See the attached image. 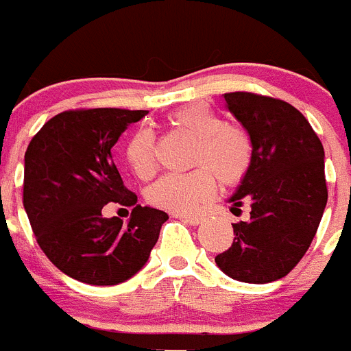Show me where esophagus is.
<instances>
[{
    "label": "esophagus",
    "mask_w": 351,
    "mask_h": 351,
    "mask_svg": "<svg viewBox=\"0 0 351 351\" xmlns=\"http://www.w3.org/2000/svg\"><path fill=\"white\" fill-rule=\"evenodd\" d=\"M179 218L184 219L186 223H190L193 226H198L204 223V216H200V214H184V216H179Z\"/></svg>",
    "instance_id": "esophagus-1"
}]
</instances>
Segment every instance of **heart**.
<instances>
[{
  "label": "heart",
  "mask_w": 351,
  "mask_h": 351,
  "mask_svg": "<svg viewBox=\"0 0 351 351\" xmlns=\"http://www.w3.org/2000/svg\"><path fill=\"white\" fill-rule=\"evenodd\" d=\"M169 125L195 141L188 173H169L147 190V200L172 214H190L210 200L216 179L225 188L241 184L253 163V142L241 126L226 125L206 105H188L169 116ZM126 161L141 179L156 172V138L149 130H138L126 145Z\"/></svg>",
  "instance_id": "obj_1"
}]
</instances>
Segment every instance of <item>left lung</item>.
<instances>
[{"instance_id": "1", "label": "left lung", "mask_w": 351, "mask_h": 351, "mask_svg": "<svg viewBox=\"0 0 351 351\" xmlns=\"http://www.w3.org/2000/svg\"><path fill=\"white\" fill-rule=\"evenodd\" d=\"M225 105L250 133L253 163L230 197L251 204L250 221L234 223V243L216 265L243 283L281 280L300 262L327 206L324 145L293 105L271 96L226 93Z\"/></svg>"}]
</instances>
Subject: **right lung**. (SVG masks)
<instances>
[{
	"instance_id": "obj_1",
	"label": "right lung",
	"mask_w": 351,
	"mask_h": 351,
	"mask_svg": "<svg viewBox=\"0 0 351 351\" xmlns=\"http://www.w3.org/2000/svg\"><path fill=\"white\" fill-rule=\"evenodd\" d=\"M145 110L79 108L49 119L24 154L23 202L36 243L56 267L77 281L108 287L145 265L169 214L137 206L125 186L112 147ZM117 202L133 206L126 226L104 219Z\"/></svg>"
}]
</instances>
